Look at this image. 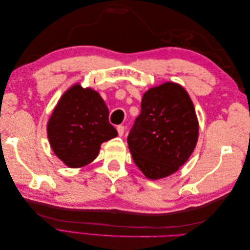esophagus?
Here are the masks:
<instances>
[{"instance_id":"34e87169","label":"esophagus","mask_w":250,"mask_h":250,"mask_svg":"<svg viewBox=\"0 0 250 250\" xmlns=\"http://www.w3.org/2000/svg\"><path fill=\"white\" fill-rule=\"evenodd\" d=\"M124 129H125V127L123 125H119L117 127V130H118V133H119L120 137H122V135L124 134Z\"/></svg>"}]
</instances>
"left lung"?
<instances>
[{"label":"left lung","instance_id":"1","mask_svg":"<svg viewBox=\"0 0 250 250\" xmlns=\"http://www.w3.org/2000/svg\"><path fill=\"white\" fill-rule=\"evenodd\" d=\"M197 139L198 122L190 96L179 84L166 82L144 94L127 143L145 176L160 179L188 161Z\"/></svg>","mask_w":250,"mask_h":250}]
</instances>
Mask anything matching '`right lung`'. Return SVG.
I'll return each mask as SVG.
<instances>
[{"label":"right lung","mask_w":250,"mask_h":250,"mask_svg":"<svg viewBox=\"0 0 250 250\" xmlns=\"http://www.w3.org/2000/svg\"><path fill=\"white\" fill-rule=\"evenodd\" d=\"M101 96L79 84L63 94L48 123V138L55 154L71 168L93 162L101 144L116 138Z\"/></svg>","instance_id":"add662e5"}]
</instances>
